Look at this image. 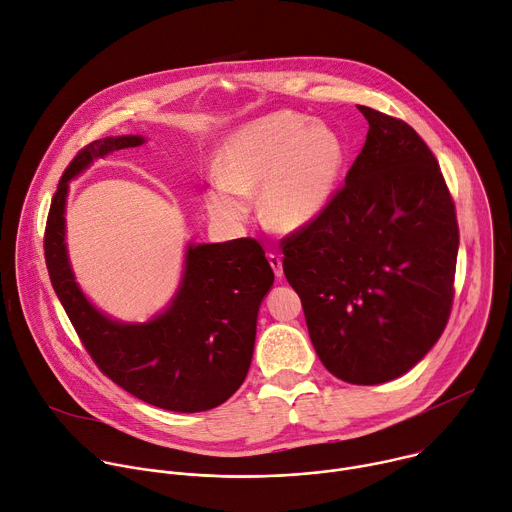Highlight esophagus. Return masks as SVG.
I'll list each match as a JSON object with an SVG mask.
<instances>
[{
    "instance_id": "obj_1",
    "label": "esophagus",
    "mask_w": 512,
    "mask_h": 512,
    "mask_svg": "<svg viewBox=\"0 0 512 512\" xmlns=\"http://www.w3.org/2000/svg\"><path fill=\"white\" fill-rule=\"evenodd\" d=\"M268 262H270V266H272L276 278H282L284 272H282V260H280V256H278V254H268Z\"/></svg>"
}]
</instances>
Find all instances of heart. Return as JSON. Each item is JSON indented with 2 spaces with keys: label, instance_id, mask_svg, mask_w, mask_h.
<instances>
[{
  "label": "heart",
  "instance_id": "1",
  "mask_svg": "<svg viewBox=\"0 0 512 512\" xmlns=\"http://www.w3.org/2000/svg\"><path fill=\"white\" fill-rule=\"evenodd\" d=\"M345 147L323 123L278 111L228 139L218 157V175L206 191V208L222 224L248 220L250 197L262 193L268 226L292 232L321 216L333 197Z\"/></svg>",
  "mask_w": 512,
  "mask_h": 512
}]
</instances>
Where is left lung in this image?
I'll use <instances>...</instances> for the list:
<instances>
[{
  "label": "left lung",
  "mask_w": 512,
  "mask_h": 512,
  "mask_svg": "<svg viewBox=\"0 0 512 512\" xmlns=\"http://www.w3.org/2000/svg\"><path fill=\"white\" fill-rule=\"evenodd\" d=\"M359 111L369 133L345 185L280 246L323 365L377 385L410 371L444 333L460 234L424 139L401 119Z\"/></svg>",
  "instance_id": "1"
}]
</instances>
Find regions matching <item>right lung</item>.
<instances>
[{"mask_svg":"<svg viewBox=\"0 0 512 512\" xmlns=\"http://www.w3.org/2000/svg\"><path fill=\"white\" fill-rule=\"evenodd\" d=\"M141 143L139 135L92 141L68 163L46 220V266L80 343L102 375L161 410L206 412L232 397L250 369L258 309L274 282L260 242L238 238L189 246L175 300L147 325H121L98 313L76 286L66 256L68 181L94 157Z\"/></svg>","mask_w":512,"mask_h":512,"instance_id":"obj_1","label":"right lung"}]
</instances>
